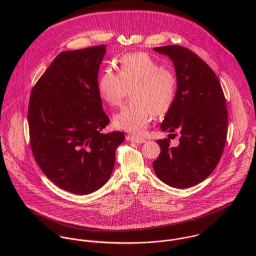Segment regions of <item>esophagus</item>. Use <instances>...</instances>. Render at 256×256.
Instances as JSON below:
<instances>
[{
	"instance_id": "esophagus-1",
	"label": "esophagus",
	"mask_w": 256,
	"mask_h": 256,
	"mask_svg": "<svg viewBox=\"0 0 256 256\" xmlns=\"http://www.w3.org/2000/svg\"><path fill=\"white\" fill-rule=\"evenodd\" d=\"M126 139L130 142H133V143H137V144H141V143H145L146 142V139L144 138H141L139 136H135V135H128L126 137Z\"/></svg>"
}]
</instances>
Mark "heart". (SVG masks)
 Listing matches in <instances>:
<instances>
[{
	"label": "heart",
	"instance_id": "b5f03b06",
	"mask_svg": "<svg viewBox=\"0 0 256 256\" xmlns=\"http://www.w3.org/2000/svg\"><path fill=\"white\" fill-rule=\"evenodd\" d=\"M117 71L104 69L98 80V94L114 108L122 104L131 88L132 100L114 115L113 125L130 133H141L154 114L162 116L172 108L178 90V74L144 52L122 55Z\"/></svg>",
	"mask_w": 256,
	"mask_h": 256
}]
</instances>
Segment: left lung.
Returning <instances> with one entry per match:
<instances>
[{
    "mask_svg": "<svg viewBox=\"0 0 256 256\" xmlns=\"http://www.w3.org/2000/svg\"><path fill=\"white\" fill-rule=\"evenodd\" d=\"M168 55L178 78L176 100L164 116L162 131H180V145L158 140L160 154L152 162L156 176L176 188L206 180L222 154L228 130L226 98L219 78L197 54L180 45L154 48Z\"/></svg>",
    "mask_w": 256,
    "mask_h": 256,
    "instance_id": "1",
    "label": "left lung"
}]
</instances>
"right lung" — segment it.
I'll list each match as a JSON object with an SVG mask.
<instances>
[{
	"mask_svg": "<svg viewBox=\"0 0 256 256\" xmlns=\"http://www.w3.org/2000/svg\"><path fill=\"white\" fill-rule=\"evenodd\" d=\"M104 44L57 55L32 88L30 143L43 174L60 188L90 194L110 180L123 132L102 134L110 117L98 92Z\"/></svg>",
	"mask_w": 256,
	"mask_h": 256,
	"instance_id": "1",
	"label": "right lung"
}]
</instances>
